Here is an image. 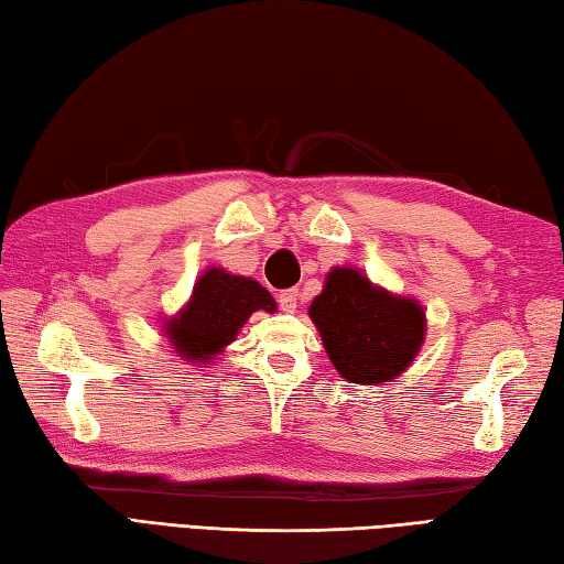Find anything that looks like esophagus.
Masks as SVG:
<instances>
[{"label": "esophagus", "mask_w": 564, "mask_h": 564, "mask_svg": "<svg viewBox=\"0 0 564 564\" xmlns=\"http://www.w3.org/2000/svg\"><path fill=\"white\" fill-rule=\"evenodd\" d=\"M278 302H280V310L282 312L292 314V312H296V304H300V292H296V290H284L278 296Z\"/></svg>", "instance_id": "obj_1"}]
</instances>
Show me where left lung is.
I'll list each match as a JSON object with an SVG mask.
<instances>
[{
  "label": "left lung",
  "mask_w": 564,
  "mask_h": 564,
  "mask_svg": "<svg viewBox=\"0 0 564 564\" xmlns=\"http://www.w3.org/2000/svg\"><path fill=\"white\" fill-rule=\"evenodd\" d=\"M310 316L338 373L364 386L400 376L424 338V314L417 302L378 290L348 268L328 274Z\"/></svg>",
  "instance_id": "8db88e82"
}]
</instances>
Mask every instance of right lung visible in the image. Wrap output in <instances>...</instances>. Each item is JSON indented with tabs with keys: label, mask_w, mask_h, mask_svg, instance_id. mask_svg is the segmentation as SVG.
Returning <instances> with one entry per match:
<instances>
[{
	"label": "right lung",
	"mask_w": 564,
	"mask_h": 564,
	"mask_svg": "<svg viewBox=\"0 0 564 564\" xmlns=\"http://www.w3.org/2000/svg\"><path fill=\"white\" fill-rule=\"evenodd\" d=\"M258 310L274 312L272 294L262 284L214 268L200 274L186 310L166 324V334L184 358L208 364Z\"/></svg>",
	"instance_id": "right-lung-1"
}]
</instances>
